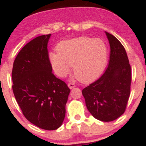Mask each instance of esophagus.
Listing matches in <instances>:
<instances>
[{
	"label": "esophagus",
	"instance_id": "34e87169",
	"mask_svg": "<svg viewBox=\"0 0 146 146\" xmlns=\"http://www.w3.org/2000/svg\"><path fill=\"white\" fill-rule=\"evenodd\" d=\"M68 88H70V89H72V88H74V87L75 86V85L73 83H71H71H68Z\"/></svg>",
	"mask_w": 146,
	"mask_h": 146
}]
</instances>
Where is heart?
Listing matches in <instances>:
<instances>
[{
  "instance_id": "heart-1",
  "label": "heart",
  "mask_w": 146,
  "mask_h": 146,
  "mask_svg": "<svg viewBox=\"0 0 146 146\" xmlns=\"http://www.w3.org/2000/svg\"><path fill=\"white\" fill-rule=\"evenodd\" d=\"M57 51L49 54L52 68L57 75L65 76L74 66V75L80 81L88 83L102 74L108 60V48L100 38L80 37L62 41Z\"/></svg>"
}]
</instances>
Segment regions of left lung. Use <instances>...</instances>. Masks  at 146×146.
<instances>
[{"instance_id":"left-lung-1","label":"left lung","mask_w":146,"mask_h":146,"mask_svg":"<svg viewBox=\"0 0 146 146\" xmlns=\"http://www.w3.org/2000/svg\"><path fill=\"white\" fill-rule=\"evenodd\" d=\"M109 41V64L98 80L82 90L87 109L97 119L112 121L125 112L130 93L131 68L126 51L113 35L106 31Z\"/></svg>"}]
</instances>
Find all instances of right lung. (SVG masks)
Masks as SVG:
<instances>
[{"label":"right lung","mask_w":146,"mask_h":146,"mask_svg":"<svg viewBox=\"0 0 146 146\" xmlns=\"http://www.w3.org/2000/svg\"><path fill=\"white\" fill-rule=\"evenodd\" d=\"M51 34L36 37L20 51L12 69V89L24 116L38 128L62 124L70 89L52 73L47 44Z\"/></svg>","instance_id":"obj_1"}]
</instances>
